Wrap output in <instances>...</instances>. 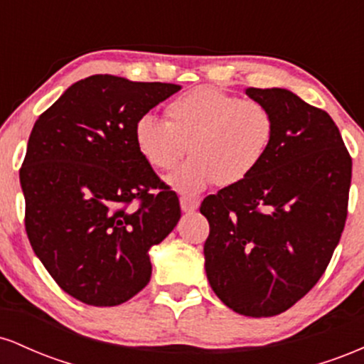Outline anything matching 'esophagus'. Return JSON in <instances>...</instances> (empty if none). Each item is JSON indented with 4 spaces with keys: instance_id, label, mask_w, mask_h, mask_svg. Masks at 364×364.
Returning a JSON list of instances; mask_svg holds the SVG:
<instances>
[{
    "instance_id": "esophagus-1",
    "label": "esophagus",
    "mask_w": 364,
    "mask_h": 364,
    "mask_svg": "<svg viewBox=\"0 0 364 364\" xmlns=\"http://www.w3.org/2000/svg\"><path fill=\"white\" fill-rule=\"evenodd\" d=\"M179 203H181V210L183 212H193V210H196V208H198L200 200L195 198V196L183 195L181 198H179Z\"/></svg>"
}]
</instances>
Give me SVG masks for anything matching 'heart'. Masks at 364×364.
<instances>
[{
    "label": "heart",
    "instance_id": "obj_1",
    "mask_svg": "<svg viewBox=\"0 0 364 364\" xmlns=\"http://www.w3.org/2000/svg\"><path fill=\"white\" fill-rule=\"evenodd\" d=\"M164 112L168 121L140 116L133 139L140 156L157 171L176 168L190 145L193 156L169 176V185L179 191L193 193L215 181L220 186L243 181L274 141L275 118L267 104L212 85L183 92Z\"/></svg>",
    "mask_w": 364,
    "mask_h": 364
}]
</instances>
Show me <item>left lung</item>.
Listing matches in <instances>:
<instances>
[{
    "instance_id": "left-lung-1",
    "label": "left lung",
    "mask_w": 364,
    "mask_h": 364,
    "mask_svg": "<svg viewBox=\"0 0 364 364\" xmlns=\"http://www.w3.org/2000/svg\"><path fill=\"white\" fill-rule=\"evenodd\" d=\"M270 107V150L243 181L203 198L205 272L217 298L245 316H274L311 291L348 217L350 159L328 112L286 89H246Z\"/></svg>"
}]
</instances>
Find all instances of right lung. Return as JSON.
<instances>
[{"label": "right lung", "mask_w": 364, "mask_h": 364, "mask_svg": "<svg viewBox=\"0 0 364 364\" xmlns=\"http://www.w3.org/2000/svg\"><path fill=\"white\" fill-rule=\"evenodd\" d=\"M181 89L92 75L36 121L20 168L25 231L63 291L116 306L152 275L149 250L181 217L178 195L140 156V116Z\"/></svg>", "instance_id": "right-lung-1"}]
</instances>
